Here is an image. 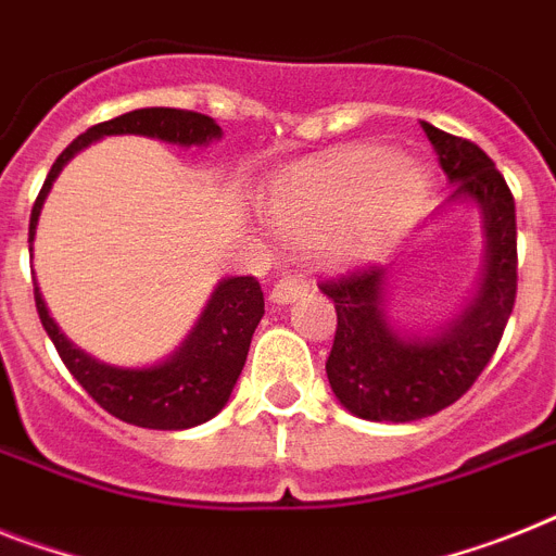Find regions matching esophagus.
Returning a JSON list of instances; mask_svg holds the SVG:
<instances>
[{
	"label": "esophagus",
	"instance_id": "34e87169",
	"mask_svg": "<svg viewBox=\"0 0 556 556\" xmlns=\"http://www.w3.org/2000/svg\"><path fill=\"white\" fill-rule=\"evenodd\" d=\"M307 293V282L300 277H291V274H286V277L279 279L277 286L270 288V296L268 300L274 302V305H288V302H296L300 296H305Z\"/></svg>",
	"mask_w": 556,
	"mask_h": 556
}]
</instances>
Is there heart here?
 Wrapping results in <instances>:
<instances>
[{"label":"heart","mask_w":556,"mask_h":556,"mask_svg":"<svg viewBox=\"0 0 556 556\" xmlns=\"http://www.w3.org/2000/svg\"><path fill=\"white\" fill-rule=\"evenodd\" d=\"M427 172L376 147L342 149L279 177L265 198V223L288 242H311L325 268L367 263L409 226Z\"/></svg>","instance_id":"b5f03b06"}]
</instances>
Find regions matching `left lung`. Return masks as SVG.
<instances>
[{
  "label": "left lung",
  "instance_id": "left-lung-1",
  "mask_svg": "<svg viewBox=\"0 0 556 556\" xmlns=\"http://www.w3.org/2000/svg\"><path fill=\"white\" fill-rule=\"evenodd\" d=\"M452 186L432 220L455 206L475 208L483 265L458 314L407 325L393 314V270L370 265L321 286L336 305V336L325 372L348 413L376 424H409L441 413L475 384L501 344L517 293L515 198L489 155L421 121Z\"/></svg>",
  "mask_w": 556,
  "mask_h": 556
}]
</instances>
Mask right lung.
Wrapping results in <instances>:
<instances>
[{"label":"right lung","instance_id":"add662e5","mask_svg":"<svg viewBox=\"0 0 556 556\" xmlns=\"http://www.w3.org/2000/svg\"><path fill=\"white\" fill-rule=\"evenodd\" d=\"M110 135H143V138L189 149L220 141L223 129L208 115L172 110V106H143V110H132L90 127L55 157L53 169L33 203L30 237H27L30 251L41 206L53 189L55 177L62 175L64 166L81 149ZM33 293H36L41 325L59 350L64 367L73 372V379L106 413L143 429H189L206 424L220 413L231 399V390L245 367L251 336L265 314L263 291L254 277H226L214 286L198 321L191 325L184 342L177 344L169 356L157 358L152 365L127 367L101 362L78 348L50 316L48 302L41 296L36 279H33Z\"/></svg>","mask_w":556,"mask_h":556}]
</instances>
